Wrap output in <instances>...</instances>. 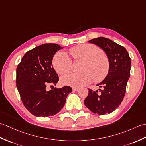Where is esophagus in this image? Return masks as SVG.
<instances>
[{"instance_id":"esophagus-1","label":"esophagus","mask_w":146,"mask_h":146,"mask_svg":"<svg viewBox=\"0 0 146 146\" xmlns=\"http://www.w3.org/2000/svg\"><path fill=\"white\" fill-rule=\"evenodd\" d=\"M79 90V88H73V91H78Z\"/></svg>"}]
</instances>
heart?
<instances>
[{
	"label": "heart",
	"mask_w": 146,
	"mask_h": 146,
	"mask_svg": "<svg viewBox=\"0 0 146 146\" xmlns=\"http://www.w3.org/2000/svg\"><path fill=\"white\" fill-rule=\"evenodd\" d=\"M70 53L75 61H82L79 73H70L61 78L62 84L73 88H80L89 84L93 80L96 83L104 80L110 72L108 58L103 55V50L91 44H81L70 48ZM53 66L60 74L68 72L72 66V60L67 54L60 51L53 58Z\"/></svg>",
	"instance_id": "heart-1"
}]
</instances>
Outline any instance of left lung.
<instances>
[{"instance_id":"left-lung-1","label":"left lung","mask_w":146,"mask_h":146,"mask_svg":"<svg viewBox=\"0 0 146 146\" xmlns=\"http://www.w3.org/2000/svg\"><path fill=\"white\" fill-rule=\"evenodd\" d=\"M98 46L106 53L110 60L108 76L97 84L100 92L88 89V95L84 103L93 113L99 115L110 114L121 104L126 93L130 76L131 60L126 49L112 40L98 37L88 41Z\"/></svg>"}]
</instances>
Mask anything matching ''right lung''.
Returning <instances> with one entry per match:
<instances>
[{"label":"right lung","mask_w":146,"mask_h":146,"mask_svg":"<svg viewBox=\"0 0 146 146\" xmlns=\"http://www.w3.org/2000/svg\"><path fill=\"white\" fill-rule=\"evenodd\" d=\"M63 48L45 43L27 52L17 67L16 85L24 106L36 117L52 116L62 109L72 88H54L59 80L52 65L56 52ZM50 86L52 90H47Z\"/></svg>","instance_id":"add662e5"}]
</instances>
